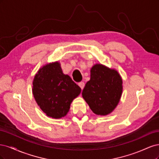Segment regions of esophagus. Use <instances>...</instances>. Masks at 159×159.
Here are the masks:
<instances>
[{
  "mask_svg": "<svg viewBox=\"0 0 159 159\" xmlns=\"http://www.w3.org/2000/svg\"><path fill=\"white\" fill-rule=\"evenodd\" d=\"M78 85L81 88V89H83L84 88V86H85V84H84V81H81V82L78 83Z\"/></svg>",
  "mask_w": 159,
  "mask_h": 159,
  "instance_id": "obj_1",
  "label": "esophagus"
}]
</instances>
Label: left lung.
Instances as JSON below:
<instances>
[{"label": "left lung", "instance_id": "1", "mask_svg": "<svg viewBox=\"0 0 159 159\" xmlns=\"http://www.w3.org/2000/svg\"><path fill=\"white\" fill-rule=\"evenodd\" d=\"M122 84L116 70L95 64L91 70V78L85 85L82 96L95 114L106 115L117 105L122 94Z\"/></svg>", "mask_w": 159, "mask_h": 159}]
</instances>
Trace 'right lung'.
Returning <instances> with one entry per match:
<instances>
[{
    "label": "right lung",
    "instance_id": "1",
    "mask_svg": "<svg viewBox=\"0 0 159 159\" xmlns=\"http://www.w3.org/2000/svg\"><path fill=\"white\" fill-rule=\"evenodd\" d=\"M32 92L40 109L47 116L60 119L68 113L70 104L81 88L55 62L43 66L33 80Z\"/></svg>",
    "mask_w": 159,
    "mask_h": 159
}]
</instances>
